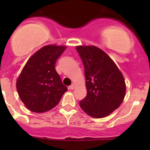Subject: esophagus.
I'll return each instance as SVG.
<instances>
[{
	"label": "esophagus",
	"instance_id": "obj_1",
	"mask_svg": "<svg viewBox=\"0 0 150 150\" xmlns=\"http://www.w3.org/2000/svg\"><path fill=\"white\" fill-rule=\"evenodd\" d=\"M74 88H75V84L74 83H72L71 86H69V89H70V90H73Z\"/></svg>",
	"mask_w": 150,
	"mask_h": 150
}]
</instances>
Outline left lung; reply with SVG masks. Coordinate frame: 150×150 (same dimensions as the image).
<instances>
[{
	"mask_svg": "<svg viewBox=\"0 0 150 150\" xmlns=\"http://www.w3.org/2000/svg\"><path fill=\"white\" fill-rule=\"evenodd\" d=\"M76 50L84 66L87 90L80 106L91 117H106L123 101L126 89L123 76L112 59L100 48L79 46Z\"/></svg>",
	"mask_w": 150,
	"mask_h": 150,
	"instance_id": "obj_1",
	"label": "left lung"
}]
</instances>
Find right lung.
Wrapping results in <instances>:
<instances>
[{
    "instance_id": "obj_1",
    "label": "right lung",
    "mask_w": 150,
    "mask_h": 150,
    "mask_svg": "<svg viewBox=\"0 0 150 150\" xmlns=\"http://www.w3.org/2000/svg\"><path fill=\"white\" fill-rule=\"evenodd\" d=\"M65 49L64 46L43 47L29 59L22 69L16 89L30 111L42 113L51 110L67 91L55 69L56 62Z\"/></svg>"
}]
</instances>
